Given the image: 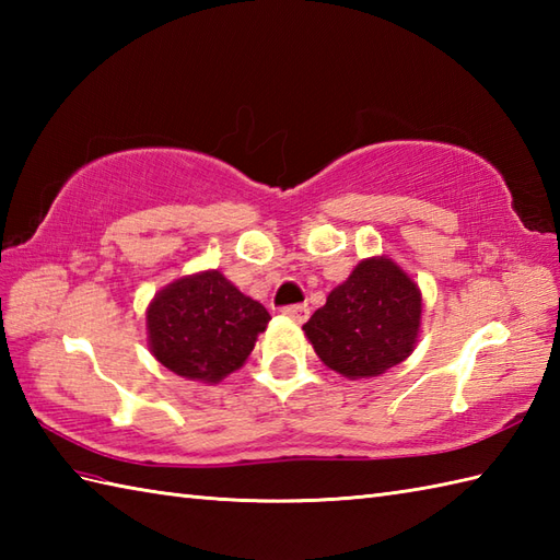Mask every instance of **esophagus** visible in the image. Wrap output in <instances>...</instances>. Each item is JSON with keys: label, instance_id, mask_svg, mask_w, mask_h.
Segmentation results:
<instances>
[{"label": "esophagus", "instance_id": "1", "mask_svg": "<svg viewBox=\"0 0 560 560\" xmlns=\"http://www.w3.org/2000/svg\"><path fill=\"white\" fill-rule=\"evenodd\" d=\"M281 313L287 315V317H291L293 323H305V319L311 317V307H307L305 303H301V305H289V307H283Z\"/></svg>", "mask_w": 560, "mask_h": 560}]
</instances>
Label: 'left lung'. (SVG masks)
Wrapping results in <instances>:
<instances>
[{
  "label": "left lung",
  "mask_w": 560,
  "mask_h": 560,
  "mask_svg": "<svg viewBox=\"0 0 560 560\" xmlns=\"http://www.w3.org/2000/svg\"><path fill=\"white\" fill-rule=\"evenodd\" d=\"M423 295L387 255L365 257L303 325L329 371L368 380L407 361L421 331Z\"/></svg>",
  "instance_id": "8db88e82"
}]
</instances>
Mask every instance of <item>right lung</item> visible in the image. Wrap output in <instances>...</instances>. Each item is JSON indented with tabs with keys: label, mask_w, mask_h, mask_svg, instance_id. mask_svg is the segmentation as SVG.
<instances>
[{
	"label": "right lung",
	"mask_w": 560,
	"mask_h": 560,
	"mask_svg": "<svg viewBox=\"0 0 560 560\" xmlns=\"http://www.w3.org/2000/svg\"><path fill=\"white\" fill-rule=\"evenodd\" d=\"M267 307L241 293L219 269L187 273L147 307L149 351L171 373L217 385L243 368L267 329Z\"/></svg>",
	"instance_id": "add662e5"
}]
</instances>
